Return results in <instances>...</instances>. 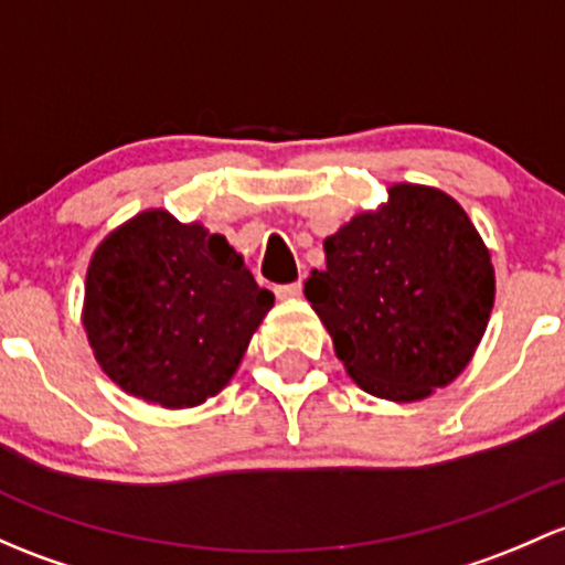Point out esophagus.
I'll list each match as a JSON object with an SVG mask.
<instances>
[{
	"label": "esophagus",
	"instance_id": "esophagus-1",
	"mask_svg": "<svg viewBox=\"0 0 565 565\" xmlns=\"http://www.w3.org/2000/svg\"><path fill=\"white\" fill-rule=\"evenodd\" d=\"M302 295V284L292 281V284H278L276 287V298L278 300H298Z\"/></svg>",
	"mask_w": 565,
	"mask_h": 565
}]
</instances>
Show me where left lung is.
Returning a JSON list of instances; mask_svg holds the SVG:
<instances>
[{
    "instance_id": "obj_1",
    "label": "left lung",
    "mask_w": 565,
    "mask_h": 565,
    "mask_svg": "<svg viewBox=\"0 0 565 565\" xmlns=\"http://www.w3.org/2000/svg\"><path fill=\"white\" fill-rule=\"evenodd\" d=\"M306 298L362 390L419 401L449 384L482 341L492 300L490 252L438 189L397 183L390 203L324 241Z\"/></svg>"
}]
</instances>
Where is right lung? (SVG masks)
I'll return each instance as SVG.
<instances>
[{
    "label": "right lung",
    "instance_id": "1",
    "mask_svg": "<svg viewBox=\"0 0 565 565\" xmlns=\"http://www.w3.org/2000/svg\"><path fill=\"white\" fill-rule=\"evenodd\" d=\"M273 300L222 235L146 211L94 252L83 324L118 387L189 408L230 382Z\"/></svg>",
    "mask_w": 565,
    "mask_h": 565
}]
</instances>
